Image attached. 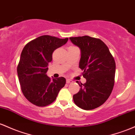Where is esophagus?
<instances>
[{
    "label": "esophagus",
    "mask_w": 135,
    "mask_h": 135,
    "mask_svg": "<svg viewBox=\"0 0 135 135\" xmlns=\"http://www.w3.org/2000/svg\"><path fill=\"white\" fill-rule=\"evenodd\" d=\"M73 82V81L72 80H71L68 79L67 80H66V83H67V84H72Z\"/></svg>",
    "instance_id": "obj_1"
}]
</instances>
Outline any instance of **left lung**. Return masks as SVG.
<instances>
[{
    "instance_id": "left-lung-1",
    "label": "left lung",
    "mask_w": 135,
    "mask_h": 135,
    "mask_svg": "<svg viewBox=\"0 0 135 135\" xmlns=\"http://www.w3.org/2000/svg\"><path fill=\"white\" fill-rule=\"evenodd\" d=\"M69 39L80 49L79 68L86 79L84 84L76 81L81 88L73 95V101L84 110H93L102 105L111 94L115 81V60L101 39L88 36Z\"/></svg>"
}]
</instances>
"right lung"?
<instances>
[{
	"instance_id": "obj_1",
	"label": "right lung",
	"mask_w": 135,
	"mask_h": 135,
	"mask_svg": "<svg viewBox=\"0 0 135 135\" xmlns=\"http://www.w3.org/2000/svg\"><path fill=\"white\" fill-rule=\"evenodd\" d=\"M68 38L39 36L24 46L17 67L21 89L24 96L37 107H46L57 98L66 84L64 77L50 78L46 75L48 63L54 50L65 45Z\"/></svg>"
}]
</instances>
